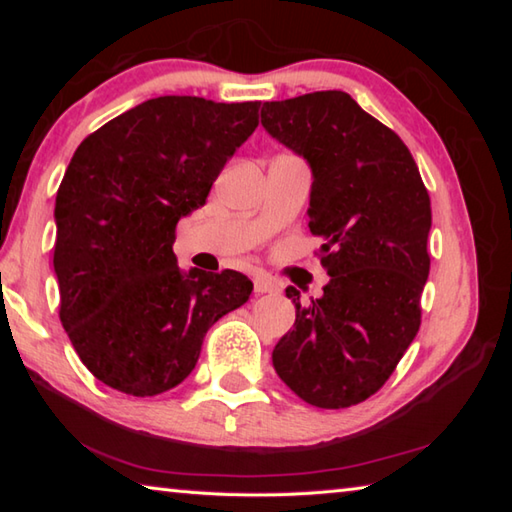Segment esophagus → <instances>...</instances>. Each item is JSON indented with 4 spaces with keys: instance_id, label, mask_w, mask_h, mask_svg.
I'll list each match as a JSON object with an SVG mask.
<instances>
[{
    "instance_id": "obj_1",
    "label": "esophagus",
    "mask_w": 512,
    "mask_h": 512,
    "mask_svg": "<svg viewBox=\"0 0 512 512\" xmlns=\"http://www.w3.org/2000/svg\"><path fill=\"white\" fill-rule=\"evenodd\" d=\"M280 287L268 277H255V293H277Z\"/></svg>"
}]
</instances>
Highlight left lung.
Returning a JSON list of instances; mask_svg holds the SVG:
<instances>
[{"label": "left lung", "instance_id": "left-lung-1", "mask_svg": "<svg viewBox=\"0 0 512 512\" xmlns=\"http://www.w3.org/2000/svg\"><path fill=\"white\" fill-rule=\"evenodd\" d=\"M262 126L309 162V230L323 237V296L296 305L273 366L300 400L345 409L375 395L420 329L431 201L411 151L348 92L266 101Z\"/></svg>", "mask_w": 512, "mask_h": 512}]
</instances>
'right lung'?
I'll list each match as a JSON object with an SVG mask.
<instances>
[{"instance_id":"add662e5","label":"right lung","mask_w":512,"mask_h":512,"mask_svg":"<svg viewBox=\"0 0 512 512\" xmlns=\"http://www.w3.org/2000/svg\"><path fill=\"white\" fill-rule=\"evenodd\" d=\"M259 101L158 97L110 119L76 149L56 194L60 323L83 366L151 397L194 370L216 320L244 305V273H183L176 225L259 124Z\"/></svg>"}]
</instances>
